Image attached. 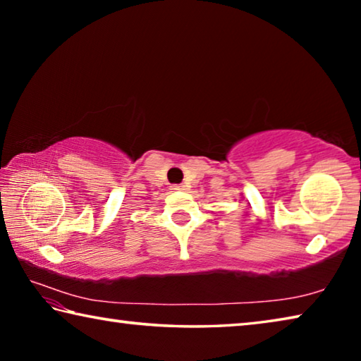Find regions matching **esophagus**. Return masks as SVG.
I'll return each instance as SVG.
<instances>
[{"instance_id":"34e87169","label":"esophagus","mask_w":361,"mask_h":361,"mask_svg":"<svg viewBox=\"0 0 361 361\" xmlns=\"http://www.w3.org/2000/svg\"><path fill=\"white\" fill-rule=\"evenodd\" d=\"M170 189H173V191H181V189H185V186H183V185H172V186H170Z\"/></svg>"}]
</instances>
